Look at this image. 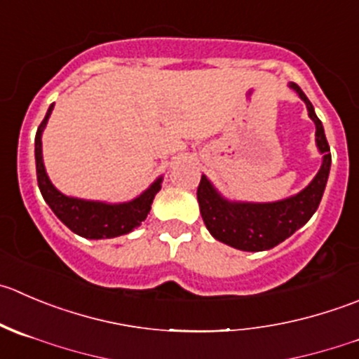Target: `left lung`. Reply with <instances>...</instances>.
Instances as JSON below:
<instances>
[{
  "label": "left lung",
  "mask_w": 359,
  "mask_h": 359,
  "mask_svg": "<svg viewBox=\"0 0 359 359\" xmlns=\"http://www.w3.org/2000/svg\"><path fill=\"white\" fill-rule=\"evenodd\" d=\"M290 87H293L298 96L304 100L309 116L316 124V142L323 154L321 170L302 193L273 203H236V201L231 203L221 198L207 177L201 175L196 196L205 226L214 238L235 249L250 250V252L272 249L293 235L298 228H302L321 203L330 166H332V152L312 103L297 83L291 82Z\"/></svg>",
  "instance_id": "1"
}]
</instances>
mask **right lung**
Returning <instances> with one entry per match:
<instances>
[{"label": "right lung", "mask_w": 359, "mask_h": 359, "mask_svg": "<svg viewBox=\"0 0 359 359\" xmlns=\"http://www.w3.org/2000/svg\"><path fill=\"white\" fill-rule=\"evenodd\" d=\"M52 109H54V103L48 107L47 116L38 126L36 137H34L36 180L43 200L73 233L83 236V238H114V236L133 231L147 217L152 200H154L156 193L161 189V179L156 180L145 193L135 198L133 201L119 205L79 200V198H69L59 193L48 180L47 173H45L43 159H41V131L47 124L48 117H50Z\"/></svg>", "instance_id": "add662e5"}]
</instances>
